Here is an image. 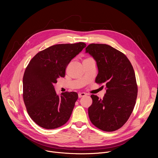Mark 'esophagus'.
I'll return each instance as SVG.
<instances>
[{
  "label": "esophagus",
  "instance_id": "esophagus-1",
  "mask_svg": "<svg viewBox=\"0 0 158 158\" xmlns=\"http://www.w3.org/2000/svg\"><path fill=\"white\" fill-rule=\"evenodd\" d=\"M85 95H86V94L84 93H79L78 94V97H79V98H82V97L85 96Z\"/></svg>",
  "mask_w": 158,
  "mask_h": 158
}]
</instances>
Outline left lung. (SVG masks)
Segmentation results:
<instances>
[{"mask_svg":"<svg viewBox=\"0 0 158 158\" xmlns=\"http://www.w3.org/2000/svg\"><path fill=\"white\" fill-rule=\"evenodd\" d=\"M85 52L96 60L99 72L96 82L106 86L102 99L91 96L89 119L102 131H116L127 122L136 104L138 85L133 67L124 54L107 44H91Z\"/></svg>","mask_w":158,"mask_h":158,"instance_id":"left-lung-1","label":"left lung"}]
</instances>
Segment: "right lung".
Returning a JSON list of instances; mask_svg holds the SVG:
<instances>
[{"mask_svg": "<svg viewBox=\"0 0 158 158\" xmlns=\"http://www.w3.org/2000/svg\"><path fill=\"white\" fill-rule=\"evenodd\" d=\"M86 44H61L38 52L29 62L23 77V99L31 118L47 129L63 126L69 119L78 99L76 92L57 95L54 84L64 77L71 60Z\"/></svg>", "mask_w": 158, "mask_h": 158, "instance_id": "add662e5", "label": "right lung"}]
</instances>
